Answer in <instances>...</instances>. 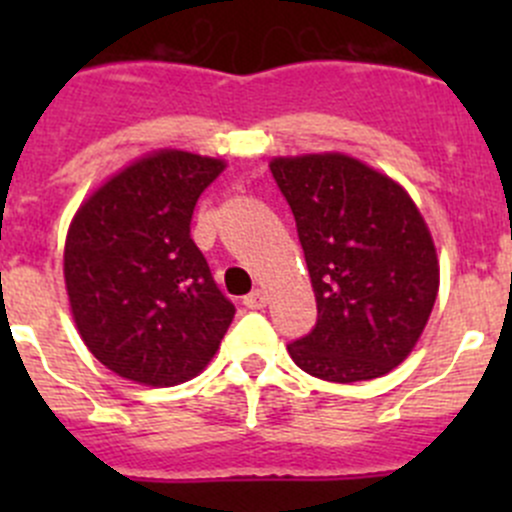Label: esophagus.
Listing matches in <instances>:
<instances>
[{"mask_svg":"<svg viewBox=\"0 0 512 512\" xmlns=\"http://www.w3.org/2000/svg\"><path fill=\"white\" fill-rule=\"evenodd\" d=\"M242 304H245L247 309H262L267 304V292H262V289H252L247 297H242Z\"/></svg>","mask_w":512,"mask_h":512,"instance_id":"1","label":"esophagus"}]
</instances>
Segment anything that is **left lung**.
I'll list each match as a JSON object with an SVG mask.
<instances>
[{
    "label": "left lung",
    "instance_id": "1",
    "mask_svg": "<svg viewBox=\"0 0 512 512\" xmlns=\"http://www.w3.org/2000/svg\"><path fill=\"white\" fill-rule=\"evenodd\" d=\"M297 223L317 324L287 344L294 364L337 384L384 376L411 354L438 292L431 232L399 183L342 153L275 158Z\"/></svg>",
    "mask_w": 512,
    "mask_h": 512
}]
</instances>
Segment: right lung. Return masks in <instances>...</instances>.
Returning <instances> with one entry per match:
<instances>
[{
  "label": "right lung",
  "mask_w": 512,
  "mask_h": 512,
  "mask_svg": "<svg viewBox=\"0 0 512 512\" xmlns=\"http://www.w3.org/2000/svg\"><path fill=\"white\" fill-rule=\"evenodd\" d=\"M223 168L195 153H153L98 188L69 227L64 277L76 327L123 379H193L235 317L190 237L195 203Z\"/></svg>",
  "instance_id": "1"
}]
</instances>
